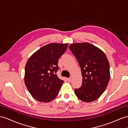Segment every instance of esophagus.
Returning <instances> with one entry per match:
<instances>
[{
	"label": "esophagus",
	"instance_id": "1",
	"mask_svg": "<svg viewBox=\"0 0 128 128\" xmlns=\"http://www.w3.org/2000/svg\"><path fill=\"white\" fill-rule=\"evenodd\" d=\"M68 82H71V80H72V78H71V77H70V78H68Z\"/></svg>",
	"mask_w": 128,
	"mask_h": 128
}]
</instances>
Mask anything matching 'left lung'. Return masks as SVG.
Listing matches in <instances>:
<instances>
[{
	"label": "left lung",
	"instance_id": "obj_1",
	"mask_svg": "<svg viewBox=\"0 0 128 128\" xmlns=\"http://www.w3.org/2000/svg\"><path fill=\"white\" fill-rule=\"evenodd\" d=\"M68 48L77 60L82 75V84L74 89L75 94L85 102L96 100L106 89L110 77L106 54L89 42L71 44Z\"/></svg>",
	"mask_w": 128,
	"mask_h": 128
}]
</instances>
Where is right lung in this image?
<instances>
[{"instance_id": "1", "label": "right lung", "mask_w": 128, "mask_h": 128, "mask_svg": "<svg viewBox=\"0 0 128 128\" xmlns=\"http://www.w3.org/2000/svg\"><path fill=\"white\" fill-rule=\"evenodd\" d=\"M68 46V44H47L28 60L25 68V84L37 100L48 103L58 95L64 82L56 74L59 69L58 60L66 51Z\"/></svg>"}]
</instances>
